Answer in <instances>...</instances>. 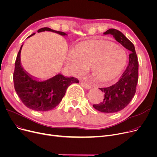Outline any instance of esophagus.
I'll list each match as a JSON object with an SVG mask.
<instances>
[{"instance_id":"obj_1","label":"esophagus","mask_w":157,"mask_h":157,"mask_svg":"<svg viewBox=\"0 0 157 157\" xmlns=\"http://www.w3.org/2000/svg\"><path fill=\"white\" fill-rule=\"evenodd\" d=\"M81 85L82 86H83L84 88H85L86 89H87V90H89V89L91 88V86H90V85H88V83H85V82L81 81Z\"/></svg>"}]
</instances>
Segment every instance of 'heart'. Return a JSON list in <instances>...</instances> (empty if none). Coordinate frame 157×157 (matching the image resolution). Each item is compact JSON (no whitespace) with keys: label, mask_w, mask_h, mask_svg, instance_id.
<instances>
[{"label":"heart","mask_w":157,"mask_h":157,"mask_svg":"<svg viewBox=\"0 0 157 157\" xmlns=\"http://www.w3.org/2000/svg\"><path fill=\"white\" fill-rule=\"evenodd\" d=\"M127 62L125 50L111 41L102 39L77 44L65 59L70 71L80 72L90 67L92 77L101 82L116 79L125 67Z\"/></svg>","instance_id":"b5f03b06"}]
</instances>
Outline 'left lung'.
Returning a JSON list of instances; mask_svg holds the SVG:
<instances>
[{
  "label": "left lung",
  "instance_id": "1",
  "mask_svg": "<svg viewBox=\"0 0 157 157\" xmlns=\"http://www.w3.org/2000/svg\"><path fill=\"white\" fill-rule=\"evenodd\" d=\"M104 34L112 35L117 41L130 52L128 65L120 79L109 87L100 88L104 94V99L101 103L93 105L97 111L113 113L126 108L134 97L138 81L139 64L135 47L124 34L114 29H110Z\"/></svg>",
  "mask_w": 157,
  "mask_h": 157
}]
</instances>
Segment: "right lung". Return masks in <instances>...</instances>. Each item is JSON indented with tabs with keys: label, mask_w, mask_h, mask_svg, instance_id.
Segmentation results:
<instances>
[{
	"label": "right lung",
	"mask_w": 157,
	"mask_h": 157,
	"mask_svg": "<svg viewBox=\"0 0 157 157\" xmlns=\"http://www.w3.org/2000/svg\"><path fill=\"white\" fill-rule=\"evenodd\" d=\"M51 31L61 36H67L60 31L48 27L41 28L38 32ZM31 34L27 38L34 35ZM21 45L15 62L13 74L14 89L21 102L29 109L36 111H48L55 108L61 102L69 86L74 83H79L74 77H65L61 74L44 81H39L32 76L22 67L20 59Z\"/></svg>",
	"instance_id": "right-lung-1"
}]
</instances>
